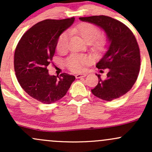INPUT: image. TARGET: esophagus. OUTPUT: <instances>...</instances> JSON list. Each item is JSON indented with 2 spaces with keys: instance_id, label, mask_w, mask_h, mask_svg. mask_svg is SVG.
I'll use <instances>...</instances> for the list:
<instances>
[{
  "instance_id": "obj_1",
  "label": "esophagus",
  "mask_w": 152,
  "mask_h": 152,
  "mask_svg": "<svg viewBox=\"0 0 152 152\" xmlns=\"http://www.w3.org/2000/svg\"><path fill=\"white\" fill-rule=\"evenodd\" d=\"M87 75V74L86 73H84V74H78L76 75V78H82V77H85Z\"/></svg>"
}]
</instances>
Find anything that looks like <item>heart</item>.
<instances>
[{
    "label": "heart",
    "instance_id": "obj_1",
    "mask_svg": "<svg viewBox=\"0 0 152 152\" xmlns=\"http://www.w3.org/2000/svg\"><path fill=\"white\" fill-rule=\"evenodd\" d=\"M71 32L79 35L83 41L87 43H93L96 48H100L104 43V40L99 37L100 31L96 26L88 23H82L76 27L71 29ZM69 34L67 32L63 33L58 37L56 43V48L59 51H62L66 48ZM88 61V59L84 56L73 55L66 61V65L73 71H81L84 68V65Z\"/></svg>",
    "mask_w": 152,
    "mask_h": 152
}]
</instances>
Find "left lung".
Returning <instances> with one entry per match:
<instances>
[{
    "mask_svg": "<svg viewBox=\"0 0 152 152\" xmlns=\"http://www.w3.org/2000/svg\"><path fill=\"white\" fill-rule=\"evenodd\" d=\"M81 21L99 26L107 36V50L96 64L99 69H109L107 78L91 89L99 99L112 101L119 98L132 88L140 69V51L135 36L131 30L116 19L106 15L79 18Z\"/></svg>",
    "mask_w": 152,
    "mask_h": 152,
    "instance_id": "8db88e82",
    "label": "left lung"
}]
</instances>
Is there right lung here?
<instances>
[{"mask_svg":"<svg viewBox=\"0 0 152 152\" xmlns=\"http://www.w3.org/2000/svg\"><path fill=\"white\" fill-rule=\"evenodd\" d=\"M75 18L44 20L23 35L14 54V69L22 88L38 102L50 104L62 99L75 77L61 74L50 76L47 66L52 61L58 37Z\"/></svg>","mask_w":152,"mask_h":152,"instance_id":"add662e5","label":"right lung"}]
</instances>
